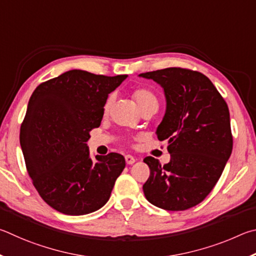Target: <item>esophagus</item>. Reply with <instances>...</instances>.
Returning <instances> with one entry per match:
<instances>
[{
    "label": "esophagus",
    "instance_id": "1",
    "mask_svg": "<svg viewBox=\"0 0 256 256\" xmlns=\"http://www.w3.org/2000/svg\"><path fill=\"white\" fill-rule=\"evenodd\" d=\"M127 162H128V160H127Z\"/></svg>",
    "mask_w": 256,
    "mask_h": 256
}]
</instances>
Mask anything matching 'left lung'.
Returning <instances> with one entry per match:
<instances>
[{"instance_id":"8db88e82","label":"left lung","mask_w":256,"mask_h":256,"mask_svg":"<svg viewBox=\"0 0 256 256\" xmlns=\"http://www.w3.org/2000/svg\"><path fill=\"white\" fill-rule=\"evenodd\" d=\"M116 88L110 76L73 70L38 85L30 98L20 129L26 168L39 196L57 212H96L124 171V156H93L86 145Z\"/></svg>"}]
</instances>
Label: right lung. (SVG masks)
Instances as JSON below:
<instances>
[{
  "label": "right lung",
  "instance_id": "1",
  "mask_svg": "<svg viewBox=\"0 0 256 256\" xmlns=\"http://www.w3.org/2000/svg\"><path fill=\"white\" fill-rule=\"evenodd\" d=\"M163 88L166 111L158 128L168 140L171 160L165 165L148 158L146 199L165 210L181 212L206 199L232 154L230 110L220 93L199 72L170 67L140 74Z\"/></svg>",
  "mask_w": 256,
  "mask_h": 256
}]
</instances>
